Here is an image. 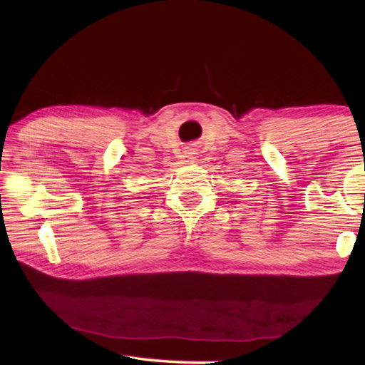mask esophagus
<instances>
[{"label": "esophagus", "instance_id": "1", "mask_svg": "<svg viewBox=\"0 0 365 365\" xmlns=\"http://www.w3.org/2000/svg\"><path fill=\"white\" fill-rule=\"evenodd\" d=\"M190 160H192V158H190Z\"/></svg>", "mask_w": 365, "mask_h": 365}]
</instances>
